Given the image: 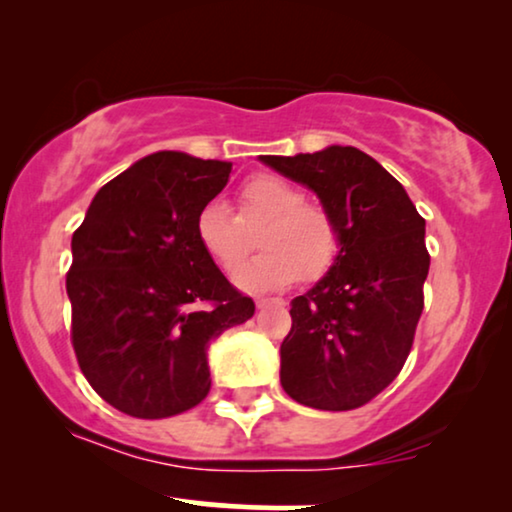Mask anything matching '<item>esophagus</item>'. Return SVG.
Here are the masks:
<instances>
[{
    "instance_id": "34e87169",
    "label": "esophagus",
    "mask_w": 512,
    "mask_h": 512,
    "mask_svg": "<svg viewBox=\"0 0 512 512\" xmlns=\"http://www.w3.org/2000/svg\"><path fill=\"white\" fill-rule=\"evenodd\" d=\"M256 305H258V307H265V305H284V298H256Z\"/></svg>"
}]
</instances>
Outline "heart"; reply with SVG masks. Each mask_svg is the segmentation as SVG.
Masks as SVG:
<instances>
[{
	"instance_id": "obj_1",
	"label": "heart",
	"mask_w": 512,
	"mask_h": 512,
	"mask_svg": "<svg viewBox=\"0 0 512 512\" xmlns=\"http://www.w3.org/2000/svg\"><path fill=\"white\" fill-rule=\"evenodd\" d=\"M240 216L226 202L209 200L195 219V235L221 270L233 272L253 248L250 233L261 227L264 251L235 272L237 286L268 291L303 277L317 282L333 268L342 233L331 209L305 200V191L277 174H254L240 186Z\"/></svg>"
}]
</instances>
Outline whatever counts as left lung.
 I'll use <instances>...</instances> for the list:
<instances>
[{"instance_id":"left-lung-1","label":"left lung","mask_w":512,"mask_h":512,"mask_svg":"<svg viewBox=\"0 0 512 512\" xmlns=\"http://www.w3.org/2000/svg\"><path fill=\"white\" fill-rule=\"evenodd\" d=\"M261 160L312 188L342 233L333 268L291 300L279 380L307 408H361L396 380L415 342L431 263L424 219L405 188L354 146Z\"/></svg>"}]
</instances>
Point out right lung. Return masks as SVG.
Instances as JSON below:
<instances>
[{
	"instance_id": "right-lung-1",
	"label": "right lung",
	"mask_w": 512,
	"mask_h": 512,
	"mask_svg": "<svg viewBox=\"0 0 512 512\" xmlns=\"http://www.w3.org/2000/svg\"><path fill=\"white\" fill-rule=\"evenodd\" d=\"M230 163L160 151L104 184L72 235V347L109 405L163 419L205 401L209 340L254 317L195 235Z\"/></svg>"
}]
</instances>
